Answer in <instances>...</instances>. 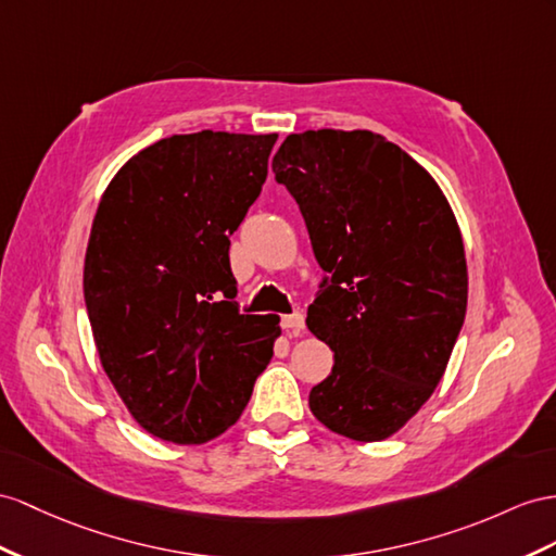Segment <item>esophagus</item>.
Here are the masks:
<instances>
[{"mask_svg": "<svg viewBox=\"0 0 556 556\" xmlns=\"http://www.w3.org/2000/svg\"><path fill=\"white\" fill-rule=\"evenodd\" d=\"M281 329L289 336H301L305 329V317L301 312H293V315H283L281 317Z\"/></svg>", "mask_w": 556, "mask_h": 556, "instance_id": "esophagus-1", "label": "esophagus"}]
</instances>
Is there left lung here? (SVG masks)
Wrapping results in <instances>:
<instances>
[{"label":"left lung","mask_w":556,"mask_h":556,"mask_svg":"<svg viewBox=\"0 0 556 556\" xmlns=\"http://www.w3.org/2000/svg\"><path fill=\"white\" fill-rule=\"evenodd\" d=\"M273 170L324 269L307 329L336 362L309 410L336 434L386 439L430 400L463 329L458 223L434 178L374 131L291 134Z\"/></svg>","instance_id":"1"}]
</instances>
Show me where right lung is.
Wrapping results in <instances>:
<instances>
[{"mask_svg": "<svg viewBox=\"0 0 556 556\" xmlns=\"http://www.w3.org/2000/svg\"><path fill=\"white\" fill-rule=\"evenodd\" d=\"M275 140L162 138L98 204L84 261L93 340L126 408L160 439L223 434L273 359L279 317L241 315L230 237L261 194Z\"/></svg>", "mask_w": 556, "mask_h": 556, "instance_id": "1", "label": "right lung"}]
</instances>
